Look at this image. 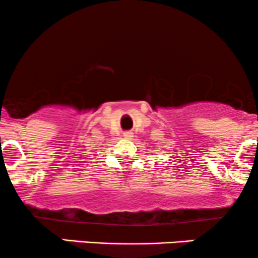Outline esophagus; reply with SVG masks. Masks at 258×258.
I'll return each mask as SVG.
<instances>
[{
  "label": "esophagus",
  "instance_id": "1",
  "mask_svg": "<svg viewBox=\"0 0 258 258\" xmlns=\"http://www.w3.org/2000/svg\"><path fill=\"white\" fill-rule=\"evenodd\" d=\"M123 137H125V138H128V139H131V138L133 137V133H132L131 131H127V132L123 133Z\"/></svg>",
  "mask_w": 258,
  "mask_h": 258
}]
</instances>
